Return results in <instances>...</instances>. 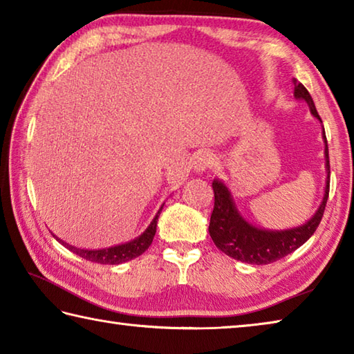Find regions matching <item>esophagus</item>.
I'll return each mask as SVG.
<instances>
[{
	"instance_id": "34e87169",
	"label": "esophagus",
	"mask_w": 354,
	"mask_h": 354,
	"mask_svg": "<svg viewBox=\"0 0 354 354\" xmlns=\"http://www.w3.org/2000/svg\"><path fill=\"white\" fill-rule=\"evenodd\" d=\"M215 162V156L211 151H203L195 158L194 167L196 171H205L207 169H211Z\"/></svg>"
}]
</instances>
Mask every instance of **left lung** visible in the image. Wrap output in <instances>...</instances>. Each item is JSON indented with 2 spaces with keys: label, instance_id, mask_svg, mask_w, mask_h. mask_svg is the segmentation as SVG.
Segmentation results:
<instances>
[{
  "label": "left lung",
  "instance_id": "obj_1",
  "mask_svg": "<svg viewBox=\"0 0 354 354\" xmlns=\"http://www.w3.org/2000/svg\"><path fill=\"white\" fill-rule=\"evenodd\" d=\"M293 84H295V91H293L295 98L306 101L310 113L322 122L308 88L295 80H293ZM323 140H325V160L328 173L325 195H323L322 205L313 215V218L308 220L301 226L283 231H270L248 223L239 214L236 203L232 201L231 192L227 190L226 185L218 181V179H214L212 189L215 200L214 211L211 214V223H209V234H211L214 243L217 245L220 251H223L225 254L234 257V259L241 262L262 266V263H270L290 254L292 251L301 247L314 234L323 217V212H325L329 194V173H331L329 171V156L325 129H323Z\"/></svg>",
  "mask_w": 354,
  "mask_h": 354
}]
</instances>
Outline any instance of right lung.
Wrapping results in <instances>:
<instances>
[{
    "instance_id": "obj_1",
    "label": "right lung",
    "mask_w": 354,
    "mask_h": 354,
    "mask_svg": "<svg viewBox=\"0 0 354 354\" xmlns=\"http://www.w3.org/2000/svg\"><path fill=\"white\" fill-rule=\"evenodd\" d=\"M162 207H164V205L160 206V209L158 211V214H156V217L153 218L151 223H149L147 230L143 231V234H140L139 237H136L134 241H131L128 243L117 245V247L103 248V250H81V248L71 247V245L65 243L62 241H59L56 236L55 237L64 245L65 248L73 251L75 254L81 256L82 259H86V261L98 262V263H111V266H113V263L128 262L131 259H134V257L145 253L149 245H151L153 237L156 234V226H158V218H159L160 212H162Z\"/></svg>"
}]
</instances>
